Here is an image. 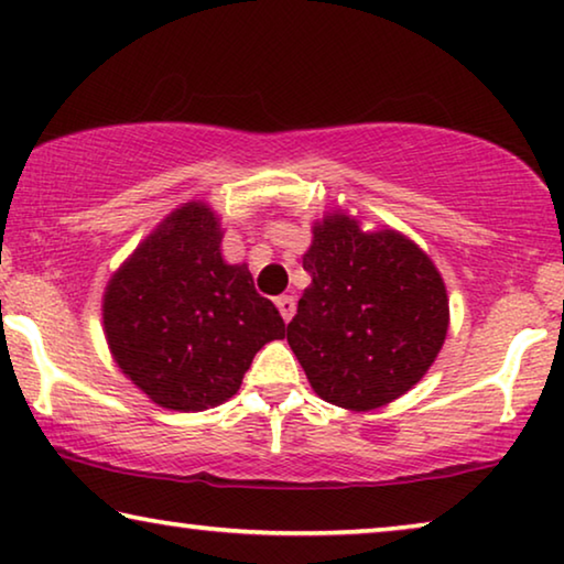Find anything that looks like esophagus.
Returning <instances> with one entry per match:
<instances>
[{"label": "esophagus", "instance_id": "34e87169", "mask_svg": "<svg viewBox=\"0 0 564 564\" xmlns=\"http://www.w3.org/2000/svg\"><path fill=\"white\" fill-rule=\"evenodd\" d=\"M276 310H280L284 323H290L294 310H297V302H294L292 294H282V297H276Z\"/></svg>", "mask_w": 564, "mask_h": 564}]
</instances>
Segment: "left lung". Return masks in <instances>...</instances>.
Listing matches in <instances>:
<instances>
[{
    "label": "left lung",
    "mask_w": 564,
    "mask_h": 564,
    "mask_svg": "<svg viewBox=\"0 0 564 564\" xmlns=\"http://www.w3.org/2000/svg\"><path fill=\"white\" fill-rule=\"evenodd\" d=\"M312 282L288 325L312 391L348 411L388 405L419 383L448 330V294L423 249L395 229L362 231L348 212L312 227Z\"/></svg>",
    "instance_id": "obj_1"
}]
</instances>
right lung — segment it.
I'll return each instance as SVG.
<instances>
[{
    "label": "right lung",
    "instance_id": "1",
    "mask_svg": "<svg viewBox=\"0 0 564 564\" xmlns=\"http://www.w3.org/2000/svg\"><path fill=\"white\" fill-rule=\"evenodd\" d=\"M221 224L206 202L173 209L118 267L102 294L112 360L153 403L196 413L239 391L257 350L284 323L247 264L221 257Z\"/></svg>",
    "mask_w": 564,
    "mask_h": 564
}]
</instances>
